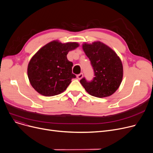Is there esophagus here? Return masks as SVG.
Returning <instances> with one entry per match:
<instances>
[{"label":"esophagus","instance_id":"esophagus-1","mask_svg":"<svg viewBox=\"0 0 153 153\" xmlns=\"http://www.w3.org/2000/svg\"><path fill=\"white\" fill-rule=\"evenodd\" d=\"M83 77V74L82 73H80L79 74H77V79H82V77Z\"/></svg>","mask_w":153,"mask_h":153}]
</instances>
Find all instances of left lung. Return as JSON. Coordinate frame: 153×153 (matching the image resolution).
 I'll return each instance as SVG.
<instances>
[{"instance_id":"1","label":"left lung","mask_w":153,"mask_h":153,"mask_svg":"<svg viewBox=\"0 0 153 153\" xmlns=\"http://www.w3.org/2000/svg\"><path fill=\"white\" fill-rule=\"evenodd\" d=\"M83 50L91 61L95 77L91 81L85 77L80 82L90 95L106 97L113 94L122 82L123 66L116 53L100 42L85 43Z\"/></svg>"}]
</instances>
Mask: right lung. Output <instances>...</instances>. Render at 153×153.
I'll return each instance as SVG.
<instances>
[{
    "label": "right lung",
    "mask_w": 153,
    "mask_h": 153,
    "mask_svg": "<svg viewBox=\"0 0 153 153\" xmlns=\"http://www.w3.org/2000/svg\"><path fill=\"white\" fill-rule=\"evenodd\" d=\"M79 46L75 42L61 43L53 41L42 47L28 66V77L35 90L45 96L58 95L66 89L76 78L72 74L73 63L67 54Z\"/></svg>",
    "instance_id": "add662e5"
}]
</instances>
